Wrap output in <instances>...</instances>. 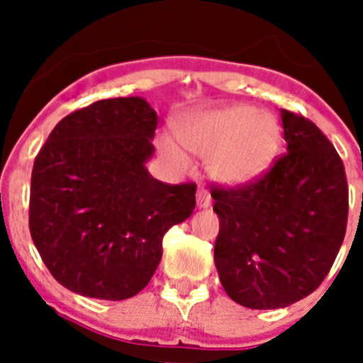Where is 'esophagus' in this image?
<instances>
[{
	"label": "esophagus",
	"mask_w": 363,
	"mask_h": 363,
	"mask_svg": "<svg viewBox=\"0 0 363 363\" xmlns=\"http://www.w3.org/2000/svg\"><path fill=\"white\" fill-rule=\"evenodd\" d=\"M196 203H198V209H207V207H211V203H213L211 194L205 191V189H200V191L196 192Z\"/></svg>",
	"instance_id": "esophagus-1"
}]
</instances>
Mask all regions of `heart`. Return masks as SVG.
I'll use <instances>...</instances> for the list:
<instances>
[{
  "mask_svg": "<svg viewBox=\"0 0 363 363\" xmlns=\"http://www.w3.org/2000/svg\"><path fill=\"white\" fill-rule=\"evenodd\" d=\"M176 133L178 138L160 134V152L178 169L191 163L185 149L209 156V172L225 185H247L262 178L284 143L280 120L245 104L189 112L178 120Z\"/></svg>",
  "mask_w": 363,
  "mask_h": 363,
  "instance_id": "obj_1",
  "label": "heart"
}]
</instances>
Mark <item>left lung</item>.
<instances>
[{
	"label": "left lung",
	"instance_id": "left-lung-1",
	"mask_svg": "<svg viewBox=\"0 0 363 363\" xmlns=\"http://www.w3.org/2000/svg\"><path fill=\"white\" fill-rule=\"evenodd\" d=\"M287 154L258 182L214 187V264L230 300L280 309L318 289L345 236L344 163L322 130L281 108Z\"/></svg>",
	"mask_w": 363,
	"mask_h": 363
}]
</instances>
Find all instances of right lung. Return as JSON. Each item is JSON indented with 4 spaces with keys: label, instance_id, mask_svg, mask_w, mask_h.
I'll use <instances>...</instances> for the list:
<instances>
[{
    "label": "right lung",
    "instance_id": "add662e5",
    "mask_svg": "<svg viewBox=\"0 0 363 363\" xmlns=\"http://www.w3.org/2000/svg\"><path fill=\"white\" fill-rule=\"evenodd\" d=\"M156 111L140 96L99 99L63 118L34 160L28 227L63 287L127 300L162 259L163 234L196 207V185L154 179Z\"/></svg>",
    "mask_w": 363,
    "mask_h": 363
}]
</instances>
